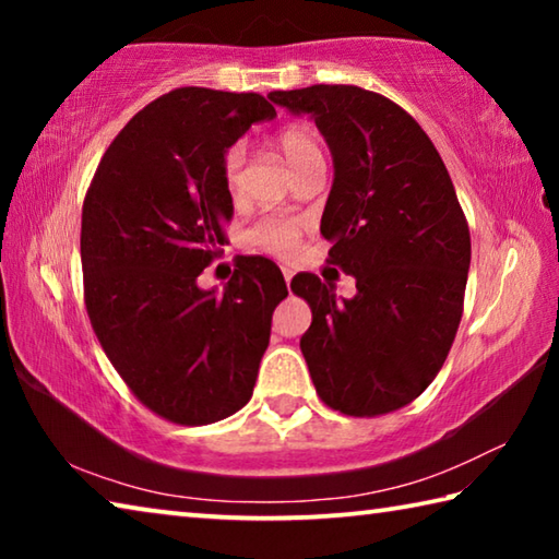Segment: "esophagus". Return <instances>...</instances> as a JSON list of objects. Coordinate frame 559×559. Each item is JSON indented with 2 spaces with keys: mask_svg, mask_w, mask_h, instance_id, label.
I'll list each match as a JSON object with an SVG mask.
<instances>
[{
  "mask_svg": "<svg viewBox=\"0 0 559 559\" xmlns=\"http://www.w3.org/2000/svg\"><path fill=\"white\" fill-rule=\"evenodd\" d=\"M281 271H283V278H286V283H290V281H293V269H288V266H283Z\"/></svg>",
  "mask_w": 559,
  "mask_h": 559,
  "instance_id": "34e87169",
  "label": "esophagus"
}]
</instances>
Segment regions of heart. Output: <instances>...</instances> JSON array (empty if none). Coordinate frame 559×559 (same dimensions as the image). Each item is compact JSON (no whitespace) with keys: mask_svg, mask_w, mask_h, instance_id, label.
Instances as JSON below:
<instances>
[{"mask_svg":"<svg viewBox=\"0 0 559 559\" xmlns=\"http://www.w3.org/2000/svg\"><path fill=\"white\" fill-rule=\"evenodd\" d=\"M276 147L286 157L293 173L323 163V145L316 130L308 126H286L276 132ZM241 177H243V147L231 145L222 159V179L229 200H239L241 194ZM300 239V222L293 216L269 214L253 222L243 234V243L253 251L271 253V257H286L298 246Z\"/></svg>","mask_w":559,"mask_h":559,"instance_id":"heart-1","label":"heart"}]
</instances>
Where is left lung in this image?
Instances as JSON below:
<instances>
[{"label": "left lung", "instance_id": "left-lung-1", "mask_svg": "<svg viewBox=\"0 0 559 559\" xmlns=\"http://www.w3.org/2000/svg\"><path fill=\"white\" fill-rule=\"evenodd\" d=\"M308 112L335 163L320 234L328 261L355 276L337 300L316 273L290 290L310 306L300 337L316 392L347 416L412 404L447 362L463 316L471 234L441 155L409 112L357 86L273 91Z\"/></svg>", "mask_w": 559, "mask_h": 559}]
</instances>
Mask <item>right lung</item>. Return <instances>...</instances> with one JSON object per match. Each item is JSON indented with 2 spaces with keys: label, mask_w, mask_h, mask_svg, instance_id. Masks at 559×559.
Wrapping results in <instances>:
<instances>
[{
  "label": "right lung",
  "mask_w": 559,
  "mask_h": 559,
  "mask_svg": "<svg viewBox=\"0 0 559 559\" xmlns=\"http://www.w3.org/2000/svg\"><path fill=\"white\" fill-rule=\"evenodd\" d=\"M273 116L259 93L169 91L118 132L83 200L93 333L128 390L179 427L226 419L251 400L271 316L288 296L263 257H241L222 293L197 286L234 214L224 153Z\"/></svg>",
  "instance_id": "add662e5"
}]
</instances>
